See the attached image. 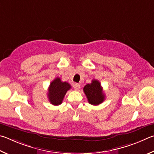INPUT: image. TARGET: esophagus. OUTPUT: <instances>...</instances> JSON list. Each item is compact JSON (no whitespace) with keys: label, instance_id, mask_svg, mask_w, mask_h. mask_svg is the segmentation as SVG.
<instances>
[{"label":"esophagus","instance_id":"1","mask_svg":"<svg viewBox=\"0 0 154 154\" xmlns=\"http://www.w3.org/2000/svg\"><path fill=\"white\" fill-rule=\"evenodd\" d=\"M74 88L75 90H79V88H80V84H78V83H75V84L74 85Z\"/></svg>","mask_w":154,"mask_h":154}]
</instances>
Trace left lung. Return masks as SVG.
<instances>
[{"mask_svg": "<svg viewBox=\"0 0 154 154\" xmlns=\"http://www.w3.org/2000/svg\"><path fill=\"white\" fill-rule=\"evenodd\" d=\"M83 90L90 104L97 106L104 101L105 94L103 88L97 80H93L91 84L85 86Z\"/></svg>", "mask_w": 154, "mask_h": 154, "instance_id": "1", "label": "left lung"}]
</instances>
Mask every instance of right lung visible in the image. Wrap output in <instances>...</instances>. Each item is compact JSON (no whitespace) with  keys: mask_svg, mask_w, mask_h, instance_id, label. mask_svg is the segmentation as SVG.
Listing matches in <instances>:
<instances>
[{"mask_svg":"<svg viewBox=\"0 0 154 154\" xmlns=\"http://www.w3.org/2000/svg\"><path fill=\"white\" fill-rule=\"evenodd\" d=\"M71 86L67 82H62L59 78H56L51 82L48 88V98L50 103L54 106L61 104L67 91Z\"/></svg>","mask_w":154,"mask_h":154,"instance_id":"right-lung-1","label":"right lung"}]
</instances>
